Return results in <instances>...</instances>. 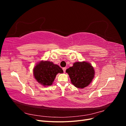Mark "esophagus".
Returning a JSON list of instances; mask_svg holds the SVG:
<instances>
[{
	"instance_id": "34e87169",
	"label": "esophagus",
	"mask_w": 126,
	"mask_h": 126,
	"mask_svg": "<svg viewBox=\"0 0 126 126\" xmlns=\"http://www.w3.org/2000/svg\"><path fill=\"white\" fill-rule=\"evenodd\" d=\"M63 71L64 72H66V67L63 68Z\"/></svg>"
}]
</instances>
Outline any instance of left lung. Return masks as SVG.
<instances>
[{"mask_svg": "<svg viewBox=\"0 0 126 126\" xmlns=\"http://www.w3.org/2000/svg\"><path fill=\"white\" fill-rule=\"evenodd\" d=\"M71 82L78 88H83L93 80L94 75L93 67L85 62H77L66 70Z\"/></svg>", "mask_w": 126, "mask_h": 126, "instance_id": "1", "label": "left lung"}]
</instances>
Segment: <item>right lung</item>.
I'll return each mask as SVG.
<instances>
[{
    "instance_id": "obj_1",
    "label": "right lung",
    "mask_w": 126,
    "mask_h": 126,
    "mask_svg": "<svg viewBox=\"0 0 126 126\" xmlns=\"http://www.w3.org/2000/svg\"><path fill=\"white\" fill-rule=\"evenodd\" d=\"M63 72V69L59 66L48 61L40 62L33 69L34 77L44 86L51 85L57 74Z\"/></svg>"
}]
</instances>
